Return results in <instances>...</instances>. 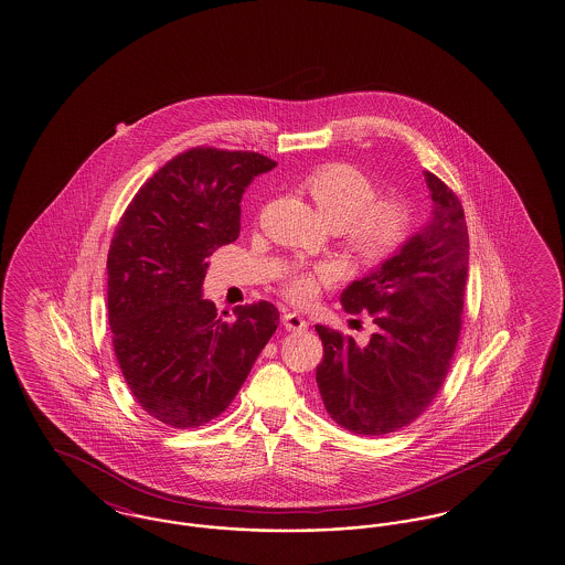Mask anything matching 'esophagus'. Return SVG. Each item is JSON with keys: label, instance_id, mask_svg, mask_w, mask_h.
<instances>
[{"label": "esophagus", "instance_id": "1", "mask_svg": "<svg viewBox=\"0 0 565 565\" xmlns=\"http://www.w3.org/2000/svg\"><path fill=\"white\" fill-rule=\"evenodd\" d=\"M282 326L289 330V332H306L307 322L303 320V316L289 311L282 316Z\"/></svg>", "mask_w": 565, "mask_h": 565}]
</instances>
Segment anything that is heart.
<instances>
[{
    "mask_svg": "<svg viewBox=\"0 0 565 565\" xmlns=\"http://www.w3.org/2000/svg\"><path fill=\"white\" fill-rule=\"evenodd\" d=\"M306 192L323 221L342 228V239L361 266H377L403 245L411 228V209L403 198H377V183L349 162H328L303 181ZM334 280L330 266L292 270L282 292L295 303H307L322 285Z\"/></svg>",
    "mask_w": 565,
    "mask_h": 565,
    "instance_id": "1",
    "label": "heart"
}]
</instances>
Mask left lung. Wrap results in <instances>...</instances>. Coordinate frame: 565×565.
<instances>
[{
	"label": "left lung",
	"mask_w": 565,
	"mask_h": 565,
	"mask_svg": "<svg viewBox=\"0 0 565 565\" xmlns=\"http://www.w3.org/2000/svg\"><path fill=\"white\" fill-rule=\"evenodd\" d=\"M429 223L396 256L340 295L347 313L367 311L365 347L316 326L323 344L316 382L328 415L356 436H386L423 415L444 384L462 328L468 228L458 195L425 171Z\"/></svg>",
	"instance_id": "1"
}]
</instances>
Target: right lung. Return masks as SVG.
<instances>
[{"label": "right lung", "instance_id": "obj_1", "mask_svg": "<svg viewBox=\"0 0 565 565\" xmlns=\"http://www.w3.org/2000/svg\"><path fill=\"white\" fill-rule=\"evenodd\" d=\"M258 152L198 146L162 164L134 195L107 256L114 351L136 403L175 429L218 417L278 328L258 301L226 311L202 297L212 252L242 228V195L275 169Z\"/></svg>", "mask_w": 565, "mask_h": 565}]
</instances>
